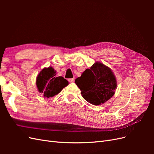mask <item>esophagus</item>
Listing matches in <instances>:
<instances>
[{
	"instance_id": "1",
	"label": "esophagus",
	"mask_w": 154,
	"mask_h": 154,
	"mask_svg": "<svg viewBox=\"0 0 154 154\" xmlns=\"http://www.w3.org/2000/svg\"><path fill=\"white\" fill-rule=\"evenodd\" d=\"M68 82L69 83H73L74 82V78H69V79H68Z\"/></svg>"
}]
</instances>
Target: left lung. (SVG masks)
<instances>
[{"mask_svg":"<svg viewBox=\"0 0 154 154\" xmlns=\"http://www.w3.org/2000/svg\"><path fill=\"white\" fill-rule=\"evenodd\" d=\"M75 83L81 90L83 98L94 105L103 104L110 99L117 86L111 69L100 62L86 69L76 79Z\"/></svg>","mask_w":154,"mask_h":154,"instance_id":"8db88e82","label":"left lung"}]
</instances>
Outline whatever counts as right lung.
<instances>
[{
	"mask_svg": "<svg viewBox=\"0 0 154 154\" xmlns=\"http://www.w3.org/2000/svg\"><path fill=\"white\" fill-rule=\"evenodd\" d=\"M56 71L52 67L43 69L37 76L36 84L38 91L44 97L57 95L68 85L69 82L62 76L56 77Z\"/></svg>",
	"mask_w": 154,
	"mask_h": 154,
	"instance_id": "add662e5",
	"label": "right lung"
}]
</instances>
